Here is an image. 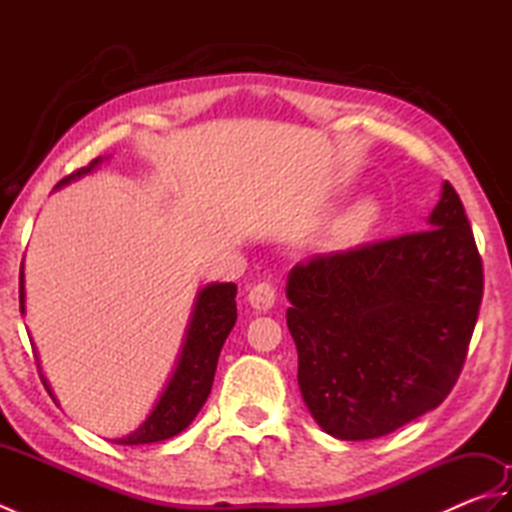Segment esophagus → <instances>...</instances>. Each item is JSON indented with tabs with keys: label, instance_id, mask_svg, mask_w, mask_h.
<instances>
[{
	"label": "esophagus",
	"instance_id": "obj_1",
	"mask_svg": "<svg viewBox=\"0 0 512 512\" xmlns=\"http://www.w3.org/2000/svg\"><path fill=\"white\" fill-rule=\"evenodd\" d=\"M275 301H277V288L270 284V281H262V284L253 286L248 292V303L255 310L266 312L275 306Z\"/></svg>",
	"mask_w": 512,
	"mask_h": 512
}]
</instances>
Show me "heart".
<instances>
[{
    "mask_svg": "<svg viewBox=\"0 0 512 512\" xmlns=\"http://www.w3.org/2000/svg\"><path fill=\"white\" fill-rule=\"evenodd\" d=\"M374 217H376V206L374 204H369V202L358 204L356 209L345 217L341 233L345 237H361L367 231V228L372 226Z\"/></svg>",
    "mask_w": 512,
    "mask_h": 512,
    "instance_id": "heart-1",
    "label": "heart"
}]
</instances>
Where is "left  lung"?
<instances>
[{
    "mask_svg": "<svg viewBox=\"0 0 512 512\" xmlns=\"http://www.w3.org/2000/svg\"><path fill=\"white\" fill-rule=\"evenodd\" d=\"M288 330L301 396L339 440H372L436 409L458 383L484 295V268L451 182L429 228L288 275Z\"/></svg>",
    "mask_w": 512,
    "mask_h": 512,
    "instance_id": "8db88e82",
    "label": "left lung"
}]
</instances>
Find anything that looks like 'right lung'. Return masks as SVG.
<instances>
[{
    "label": "right lung",
    "mask_w": 512,
    "mask_h": 512,
    "mask_svg": "<svg viewBox=\"0 0 512 512\" xmlns=\"http://www.w3.org/2000/svg\"><path fill=\"white\" fill-rule=\"evenodd\" d=\"M101 158L92 160L88 167L70 173L63 178L57 189L68 184L74 178H81L90 173ZM24 268V266H21ZM24 270L19 275V308L24 312ZM237 286L235 284H209L200 290L198 301L191 314V323L187 336H184V345L178 358L176 372H173L167 389L162 391L158 405L149 413V418L140 424V427L129 433L127 438L114 440L116 444H151L178 436L198 416V411L211 394L217 358L226 341L228 332L233 330L237 321ZM37 356V354H35ZM41 372V369H39ZM41 383L48 389V380L41 374ZM54 400V396H52Z\"/></svg>",
    "instance_id": "1"
}]
</instances>
